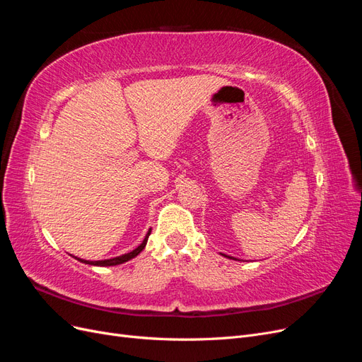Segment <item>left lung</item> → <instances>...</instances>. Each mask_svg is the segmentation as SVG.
<instances>
[{
  "instance_id": "1",
  "label": "left lung",
  "mask_w": 362,
  "mask_h": 362,
  "mask_svg": "<svg viewBox=\"0 0 362 362\" xmlns=\"http://www.w3.org/2000/svg\"><path fill=\"white\" fill-rule=\"evenodd\" d=\"M225 257H226V255H225ZM228 258H233V257H228Z\"/></svg>"
}]
</instances>
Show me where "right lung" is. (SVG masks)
Returning a JSON list of instances; mask_svg holds the SVG:
<instances>
[{
  "mask_svg": "<svg viewBox=\"0 0 362 362\" xmlns=\"http://www.w3.org/2000/svg\"><path fill=\"white\" fill-rule=\"evenodd\" d=\"M149 234H151V229H149V231H148V234H146V237H145L144 242H141V245H140V246H137L134 250H131L129 254L120 255V257H116V258H110V259H103V261H86V259H81V258H76V259L81 261V262H86V264H92V266H103V267H105V266H117V264H122V262H125V261H128V259H131V258L137 257V255L140 254V252L145 249Z\"/></svg>",
  "mask_w": 362,
  "mask_h": 362,
  "instance_id": "obj_1",
  "label": "right lung"
}]
</instances>
